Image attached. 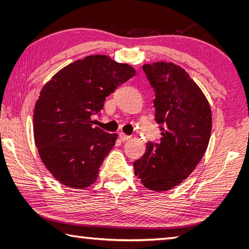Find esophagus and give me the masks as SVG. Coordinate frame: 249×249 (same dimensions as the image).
Listing matches in <instances>:
<instances>
[{"instance_id": "1", "label": "esophagus", "mask_w": 249, "mask_h": 249, "mask_svg": "<svg viewBox=\"0 0 249 249\" xmlns=\"http://www.w3.org/2000/svg\"><path fill=\"white\" fill-rule=\"evenodd\" d=\"M119 137H120V139H121L122 141H127V140L130 139V136L125 135V134L123 133V131H121V133H119Z\"/></svg>"}]
</instances>
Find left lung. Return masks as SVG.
Masks as SVG:
<instances>
[{
	"instance_id": "obj_1",
	"label": "left lung",
	"mask_w": 249,
	"mask_h": 249,
	"mask_svg": "<svg viewBox=\"0 0 249 249\" xmlns=\"http://www.w3.org/2000/svg\"><path fill=\"white\" fill-rule=\"evenodd\" d=\"M155 91V120L161 125L160 143L147 142L134 162L144 187L166 192L181 184L203 157L212 130L205 95L181 66L155 62L142 66Z\"/></svg>"
}]
</instances>
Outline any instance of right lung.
<instances>
[{
  "label": "right lung",
  "mask_w": 249,
  "mask_h": 249,
  "mask_svg": "<svg viewBox=\"0 0 249 249\" xmlns=\"http://www.w3.org/2000/svg\"><path fill=\"white\" fill-rule=\"evenodd\" d=\"M135 73L134 67L110 56L89 55L62 68L41 89L34 108V139L56 181L78 189L96 181L118 135L94 127L91 116Z\"/></svg>",
  "instance_id": "add662e5"
}]
</instances>
